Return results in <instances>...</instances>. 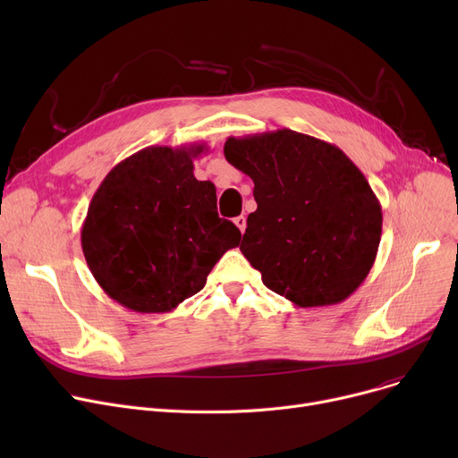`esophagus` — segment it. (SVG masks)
I'll use <instances>...</instances> for the list:
<instances>
[{
  "label": "esophagus",
  "instance_id": "34e87169",
  "mask_svg": "<svg viewBox=\"0 0 458 458\" xmlns=\"http://www.w3.org/2000/svg\"><path fill=\"white\" fill-rule=\"evenodd\" d=\"M233 223H235V226H237L239 230H242V233H243L245 228H247V216H245V215H239V216H235Z\"/></svg>",
  "mask_w": 458,
  "mask_h": 458
}]
</instances>
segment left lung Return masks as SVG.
<instances>
[{
  "label": "left lung",
  "mask_w": 458,
  "mask_h": 458,
  "mask_svg": "<svg viewBox=\"0 0 458 458\" xmlns=\"http://www.w3.org/2000/svg\"><path fill=\"white\" fill-rule=\"evenodd\" d=\"M225 157L254 182L239 250L271 292L301 308L345 301L369 275L382 208L335 144L293 130L228 137Z\"/></svg>",
  "instance_id": "1"
}]
</instances>
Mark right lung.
Listing matches in <instances>:
<instances>
[{
  "mask_svg": "<svg viewBox=\"0 0 458 458\" xmlns=\"http://www.w3.org/2000/svg\"><path fill=\"white\" fill-rule=\"evenodd\" d=\"M204 142L148 147L114 165L81 226L87 266L102 290L139 314H165L199 293L242 242L216 213V189L192 174Z\"/></svg>",
  "mask_w": 458,
  "mask_h": 458,
  "instance_id": "add662e5",
  "label": "right lung"
}]
</instances>
